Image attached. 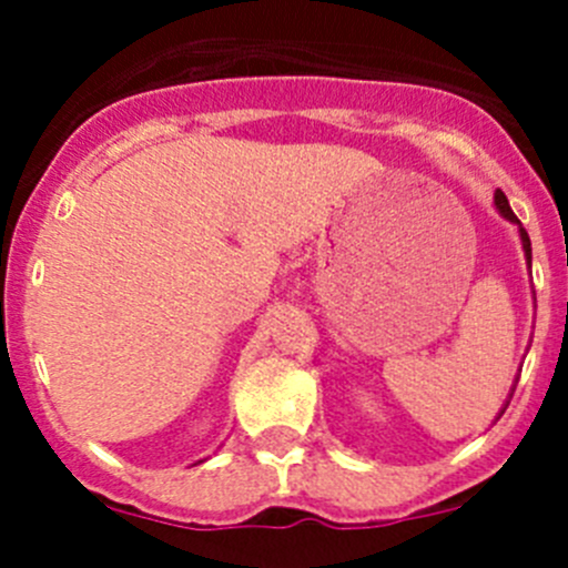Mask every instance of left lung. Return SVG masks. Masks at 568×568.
<instances>
[{
  "instance_id": "obj_1",
  "label": "left lung",
  "mask_w": 568,
  "mask_h": 568,
  "mask_svg": "<svg viewBox=\"0 0 568 568\" xmlns=\"http://www.w3.org/2000/svg\"><path fill=\"white\" fill-rule=\"evenodd\" d=\"M495 205H497V211H500V214L506 216V220L517 222V225H519L517 214H514V211H511V205H508L506 194H503V192H497V194H495ZM519 236H523V247H525V255H528V263H530V239H528V233H525V227H519Z\"/></svg>"
}]
</instances>
